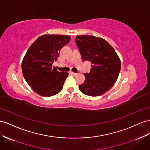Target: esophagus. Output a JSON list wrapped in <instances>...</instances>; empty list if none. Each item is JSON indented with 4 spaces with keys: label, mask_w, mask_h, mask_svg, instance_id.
I'll use <instances>...</instances> for the list:
<instances>
[{
    "label": "esophagus",
    "mask_w": 150,
    "mask_h": 150,
    "mask_svg": "<svg viewBox=\"0 0 150 150\" xmlns=\"http://www.w3.org/2000/svg\"><path fill=\"white\" fill-rule=\"evenodd\" d=\"M71 74H72L73 76H75V75L77 74V73H75V72H71Z\"/></svg>",
    "instance_id": "1"
}]
</instances>
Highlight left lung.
I'll return each instance as SVG.
<instances>
[{
	"mask_svg": "<svg viewBox=\"0 0 150 150\" xmlns=\"http://www.w3.org/2000/svg\"><path fill=\"white\" fill-rule=\"evenodd\" d=\"M75 42L83 61L91 62L89 73H84L85 81L79 86L83 93L98 96L106 93L118 78L120 60L115 50L106 40L91 35L76 36Z\"/></svg>",
	"mask_w": 150,
	"mask_h": 150,
	"instance_id": "8db88e82",
	"label": "left lung"
}]
</instances>
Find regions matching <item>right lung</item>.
Instances as JSON below:
<instances>
[{
    "instance_id": "1",
    "label": "right lung",
    "mask_w": 150,
    "mask_h": 150,
    "mask_svg": "<svg viewBox=\"0 0 150 150\" xmlns=\"http://www.w3.org/2000/svg\"><path fill=\"white\" fill-rule=\"evenodd\" d=\"M68 35H43L28 48L22 62V72L27 83L42 96H54L62 90L69 75L52 66L61 48L70 42Z\"/></svg>"
}]
</instances>
